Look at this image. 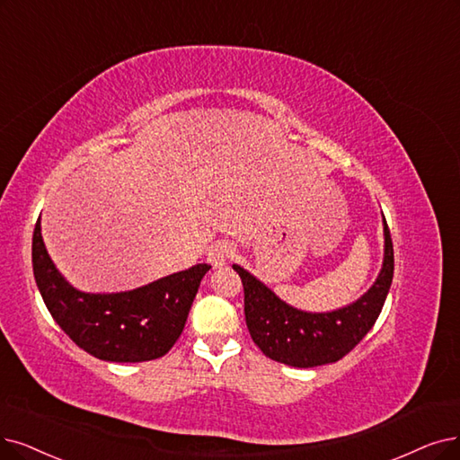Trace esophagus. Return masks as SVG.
<instances>
[{"instance_id":"esophagus-1","label":"esophagus","mask_w":460,"mask_h":460,"mask_svg":"<svg viewBox=\"0 0 460 460\" xmlns=\"http://www.w3.org/2000/svg\"><path fill=\"white\" fill-rule=\"evenodd\" d=\"M232 254H234V249L228 242H217L208 252V261L213 268H220L228 262Z\"/></svg>"}]
</instances>
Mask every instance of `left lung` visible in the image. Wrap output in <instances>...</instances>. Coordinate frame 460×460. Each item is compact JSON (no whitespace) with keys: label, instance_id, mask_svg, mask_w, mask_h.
<instances>
[{"label":"left lung","instance_id":"8db88e82","mask_svg":"<svg viewBox=\"0 0 460 460\" xmlns=\"http://www.w3.org/2000/svg\"><path fill=\"white\" fill-rule=\"evenodd\" d=\"M234 270L243 283L245 323L252 341L271 360L296 368H314L338 362L370 332L393 283L394 251L385 220V259L377 281L360 300L330 314L294 309L242 266L234 264Z\"/></svg>","mask_w":460,"mask_h":460}]
</instances>
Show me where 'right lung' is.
<instances>
[{
    "mask_svg": "<svg viewBox=\"0 0 460 460\" xmlns=\"http://www.w3.org/2000/svg\"><path fill=\"white\" fill-rule=\"evenodd\" d=\"M35 283L58 326L83 351L109 362H143L166 355L185 328L199 281L211 270L196 264L130 292L86 294L54 268L38 218L31 240Z\"/></svg>",
    "mask_w": 460,
    "mask_h": 460,
    "instance_id": "right-lung-1",
    "label": "right lung"
}]
</instances>
